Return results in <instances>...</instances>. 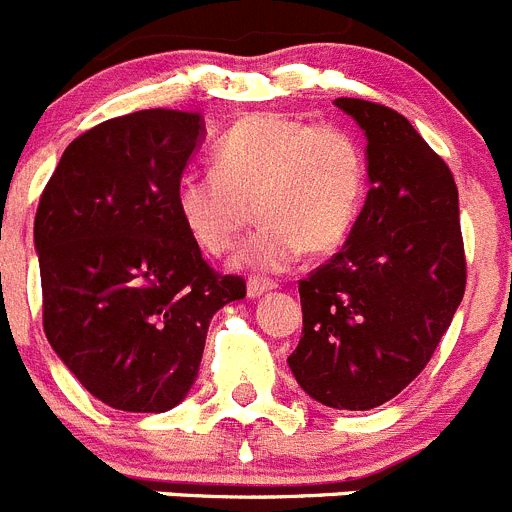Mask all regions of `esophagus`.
Segmentation results:
<instances>
[{"instance_id": "34e87169", "label": "esophagus", "mask_w": 512, "mask_h": 512, "mask_svg": "<svg viewBox=\"0 0 512 512\" xmlns=\"http://www.w3.org/2000/svg\"><path fill=\"white\" fill-rule=\"evenodd\" d=\"M271 289H277V282H274V279H266V277H251L246 284V292L251 300H256V297H264L266 292H271Z\"/></svg>"}]
</instances>
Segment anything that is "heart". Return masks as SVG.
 I'll use <instances>...</instances> for the list:
<instances>
[{
	"mask_svg": "<svg viewBox=\"0 0 512 512\" xmlns=\"http://www.w3.org/2000/svg\"><path fill=\"white\" fill-rule=\"evenodd\" d=\"M215 171H189L176 184L187 235L210 256L230 251L251 225L238 264L279 271L307 253L336 251L354 230L366 197L359 138L336 122L259 112L238 120L212 153Z\"/></svg>",
	"mask_w": 512,
	"mask_h": 512,
	"instance_id": "obj_1",
	"label": "heart"
}]
</instances>
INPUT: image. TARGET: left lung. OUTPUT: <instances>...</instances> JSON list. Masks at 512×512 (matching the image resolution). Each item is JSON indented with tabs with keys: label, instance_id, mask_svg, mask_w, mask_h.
<instances>
[{
	"label": "left lung",
	"instance_id": "8db88e82",
	"mask_svg": "<svg viewBox=\"0 0 512 512\" xmlns=\"http://www.w3.org/2000/svg\"><path fill=\"white\" fill-rule=\"evenodd\" d=\"M366 133L369 194L338 253L300 279L297 384L336 410H372L431 361L467 287L454 174L400 112L336 99Z\"/></svg>",
	"mask_w": 512,
	"mask_h": 512
}]
</instances>
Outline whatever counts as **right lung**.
<instances>
[{
    "instance_id": "add662e5",
    "label": "right lung",
    "mask_w": 512,
    "mask_h": 512,
    "mask_svg": "<svg viewBox=\"0 0 512 512\" xmlns=\"http://www.w3.org/2000/svg\"><path fill=\"white\" fill-rule=\"evenodd\" d=\"M202 130L200 112L164 107L99 122L63 151L35 212L45 338L84 390L125 413L179 405L212 315L246 297L176 210Z\"/></svg>"
}]
</instances>
